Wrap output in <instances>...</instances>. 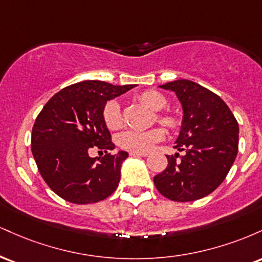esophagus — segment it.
<instances>
[{
    "label": "esophagus",
    "mask_w": 262,
    "mask_h": 262,
    "mask_svg": "<svg viewBox=\"0 0 262 262\" xmlns=\"http://www.w3.org/2000/svg\"><path fill=\"white\" fill-rule=\"evenodd\" d=\"M130 156H134V158H145V156H148V154H146V152L132 151V152H130Z\"/></svg>",
    "instance_id": "obj_1"
}]
</instances>
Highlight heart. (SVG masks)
<instances>
[{
    "label": "heart",
    "mask_w": 262,
    "mask_h": 262,
    "mask_svg": "<svg viewBox=\"0 0 262 262\" xmlns=\"http://www.w3.org/2000/svg\"><path fill=\"white\" fill-rule=\"evenodd\" d=\"M139 100L146 104L152 111L160 112L166 108L167 100L164 95L158 91H145L139 96ZM103 119L106 125L110 129H117L122 124V113L121 106L116 100L108 101L103 110ZM159 122L162 125L169 128H173L177 124L176 118H173L170 114H160ZM164 139V132L161 129H152V130H129L123 132L118 137V144L123 149L130 150L137 152H148L149 150L154 148L156 143Z\"/></svg>",
    "instance_id": "obj_1"
}]
</instances>
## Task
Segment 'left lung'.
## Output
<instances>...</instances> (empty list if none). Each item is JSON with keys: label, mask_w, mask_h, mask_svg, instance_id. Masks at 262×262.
Instances as JSON below:
<instances>
[{"label": "left lung", "mask_w": 262, "mask_h": 262, "mask_svg": "<svg viewBox=\"0 0 262 262\" xmlns=\"http://www.w3.org/2000/svg\"><path fill=\"white\" fill-rule=\"evenodd\" d=\"M175 92L182 106V123L167 167L154 177L162 196L191 202L208 196L224 181L239 145V124L218 95L189 80L159 86ZM179 156L180 161H176Z\"/></svg>", "instance_id": "8db88e82"}]
</instances>
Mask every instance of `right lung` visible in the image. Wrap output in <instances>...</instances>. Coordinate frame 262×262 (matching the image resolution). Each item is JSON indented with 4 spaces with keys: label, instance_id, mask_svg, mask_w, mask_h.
Returning a JSON list of instances; mask_svg holds the SVG:
<instances>
[{
    "label": "right lung",
    "instance_id": "right-lung-1",
    "mask_svg": "<svg viewBox=\"0 0 262 262\" xmlns=\"http://www.w3.org/2000/svg\"><path fill=\"white\" fill-rule=\"evenodd\" d=\"M133 87L82 81L60 90L38 114L32 130L33 156L47 185L68 202H100L118 187L128 152L91 158L88 151L96 146L106 152L114 149L104 106Z\"/></svg>",
    "mask_w": 262,
    "mask_h": 262
}]
</instances>
